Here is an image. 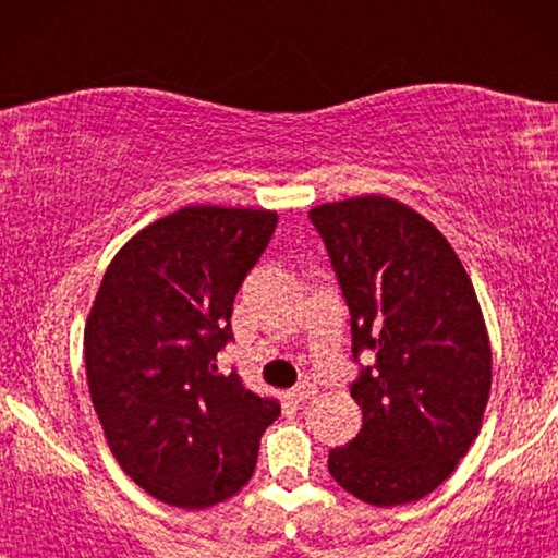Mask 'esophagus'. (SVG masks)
Masks as SVG:
<instances>
[{"mask_svg":"<svg viewBox=\"0 0 558 558\" xmlns=\"http://www.w3.org/2000/svg\"><path fill=\"white\" fill-rule=\"evenodd\" d=\"M315 393H317V386L312 384V380H302V384L296 386V388H292V391H289L287 396H289V401L294 403V407H300V403L310 401Z\"/></svg>","mask_w":558,"mask_h":558,"instance_id":"34e87169","label":"esophagus"}]
</instances>
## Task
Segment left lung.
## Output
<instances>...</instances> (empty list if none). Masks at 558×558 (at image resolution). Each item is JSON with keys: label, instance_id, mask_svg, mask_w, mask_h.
<instances>
[{"label": "left lung", "instance_id": "obj_1", "mask_svg": "<svg viewBox=\"0 0 558 558\" xmlns=\"http://www.w3.org/2000/svg\"><path fill=\"white\" fill-rule=\"evenodd\" d=\"M310 220L348 304L361 365L350 396L363 426L330 449L327 470L371 506L424 498L475 441L490 396L493 355L475 289L445 235L391 197L327 203Z\"/></svg>", "mask_w": 558, "mask_h": 558}]
</instances>
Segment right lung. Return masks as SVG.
Instances as JSON below:
<instances>
[{
  "label": "right lung",
  "instance_id": "add662e5",
  "mask_svg": "<svg viewBox=\"0 0 558 558\" xmlns=\"http://www.w3.org/2000/svg\"><path fill=\"white\" fill-rule=\"evenodd\" d=\"M277 213L190 205L113 256L86 325L90 401L121 470L167 506L210 508L254 475L277 401L220 373L233 300Z\"/></svg>",
  "mask_w": 558,
  "mask_h": 558
}]
</instances>
